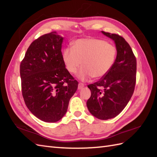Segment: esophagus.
<instances>
[{"instance_id": "esophagus-1", "label": "esophagus", "mask_w": 157, "mask_h": 157, "mask_svg": "<svg viewBox=\"0 0 157 157\" xmlns=\"http://www.w3.org/2000/svg\"><path fill=\"white\" fill-rule=\"evenodd\" d=\"M84 87V84H83V83H79V84H78V89L79 90H81Z\"/></svg>"}]
</instances>
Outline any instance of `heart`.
I'll return each instance as SVG.
<instances>
[{
    "label": "heart",
    "instance_id": "1",
    "mask_svg": "<svg viewBox=\"0 0 157 157\" xmlns=\"http://www.w3.org/2000/svg\"><path fill=\"white\" fill-rule=\"evenodd\" d=\"M114 46L105 40L95 38L77 40L72 48H67L62 53V59L67 70L82 81L93 78H102L107 74L114 64L116 57Z\"/></svg>",
    "mask_w": 157,
    "mask_h": 157
}]
</instances>
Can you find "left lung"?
Segmentation results:
<instances>
[{"mask_svg": "<svg viewBox=\"0 0 157 157\" xmlns=\"http://www.w3.org/2000/svg\"><path fill=\"white\" fill-rule=\"evenodd\" d=\"M101 32L115 42L117 56L107 74L98 82L88 86L91 96L86 105L93 116L106 120L117 116L132 96L136 79V59L123 37Z\"/></svg>", "mask_w": 157, "mask_h": 157, "instance_id": "8db88e82", "label": "left lung"}]
</instances>
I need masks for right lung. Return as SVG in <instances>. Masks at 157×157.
Masks as SVG:
<instances>
[{"mask_svg": "<svg viewBox=\"0 0 157 157\" xmlns=\"http://www.w3.org/2000/svg\"><path fill=\"white\" fill-rule=\"evenodd\" d=\"M63 38L52 32L35 40L20 65L21 90L26 106L45 122L59 121L67 111L77 82L62 59Z\"/></svg>", "mask_w": 157, "mask_h": 157, "instance_id": "right-lung-1", "label": "right lung"}]
</instances>
